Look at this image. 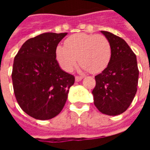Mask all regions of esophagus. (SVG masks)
Listing matches in <instances>:
<instances>
[{"label":"esophagus","mask_w":150,"mask_h":150,"mask_svg":"<svg viewBox=\"0 0 150 150\" xmlns=\"http://www.w3.org/2000/svg\"><path fill=\"white\" fill-rule=\"evenodd\" d=\"M83 79V76H75V81L79 82Z\"/></svg>","instance_id":"obj_1"}]
</instances>
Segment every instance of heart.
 <instances>
[{
  "instance_id": "obj_1",
  "label": "heart",
  "mask_w": 150,
  "mask_h": 150,
  "mask_svg": "<svg viewBox=\"0 0 150 150\" xmlns=\"http://www.w3.org/2000/svg\"><path fill=\"white\" fill-rule=\"evenodd\" d=\"M65 47L59 46L56 57L63 70L71 71L79 64L91 73L104 71L110 62L112 48L107 38L101 34H77L66 40Z\"/></svg>"
}]
</instances>
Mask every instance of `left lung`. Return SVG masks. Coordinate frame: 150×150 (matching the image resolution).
<instances>
[{"instance_id":"obj_1","label":"left lung","mask_w":150,"mask_h":150,"mask_svg":"<svg viewBox=\"0 0 150 150\" xmlns=\"http://www.w3.org/2000/svg\"><path fill=\"white\" fill-rule=\"evenodd\" d=\"M101 33L110 42L112 56L107 67L95 76L94 104L100 112L116 116L128 109L137 91V57L121 38L108 31Z\"/></svg>"}]
</instances>
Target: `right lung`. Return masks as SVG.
<instances>
[{
	"mask_svg": "<svg viewBox=\"0 0 150 150\" xmlns=\"http://www.w3.org/2000/svg\"><path fill=\"white\" fill-rule=\"evenodd\" d=\"M67 33H44L28 39L16 54L12 80L19 106L37 120H49L62 110L75 76L60 68L56 49Z\"/></svg>",
	"mask_w": 150,
	"mask_h": 150,
	"instance_id": "right-lung-1",
	"label": "right lung"
}]
</instances>
